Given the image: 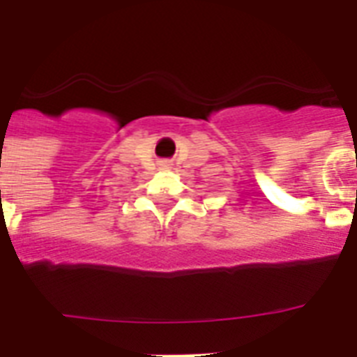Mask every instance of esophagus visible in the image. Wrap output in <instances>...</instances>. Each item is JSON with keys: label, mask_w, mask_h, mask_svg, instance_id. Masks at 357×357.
Segmentation results:
<instances>
[{"label": "esophagus", "mask_w": 357, "mask_h": 357, "mask_svg": "<svg viewBox=\"0 0 357 357\" xmlns=\"http://www.w3.org/2000/svg\"><path fill=\"white\" fill-rule=\"evenodd\" d=\"M159 165H161L162 168H170V161H159Z\"/></svg>", "instance_id": "obj_1"}]
</instances>
